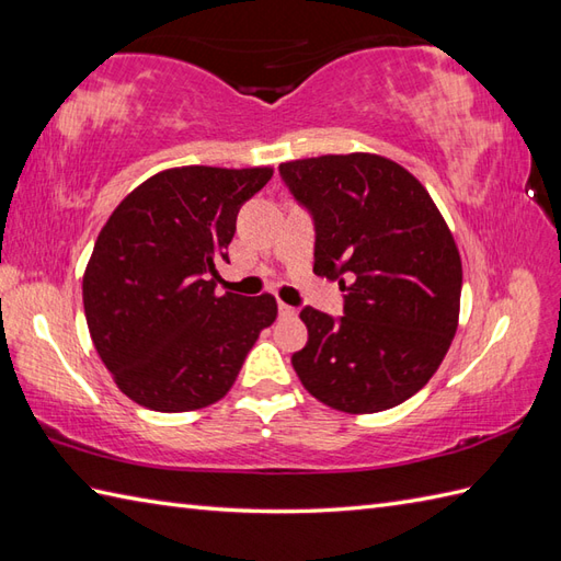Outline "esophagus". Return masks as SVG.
<instances>
[{"label":"esophagus","instance_id":"1","mask_svg":"<svg viewBox=\"0 0 561 561\" xmlns=\"http://www.w3.org/2000/svg\"><path fill=\"white\" fill-rule=\"evenodd\" d=\"M279 316H282V318H291V316H296V308H294V306H287V304H282V301H279Z\"/></svg>","mask_w":561,"mask_h":561}]
</instances>
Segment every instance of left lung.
Returning a JSON list of instances; mask_svg holds the SVG:
<instances>
[{"mask_svg":"<svg viewBox=\"0 0 561 561\" xmlns=\"http://www.w3.org/2000/svg\"><path fill=\"white\" fill-rule=\"evenodd\" d=\"M279 175L313 219V272L344 291V316L301 311L294 371L332 410L396 408L436 374L458 328L462 265L446 221L412 173L374 153L289 161Z\"/></svg>","mask_w":561,"mask_h":561,"instance_id":"1","label":"left lung"}]
</instances>
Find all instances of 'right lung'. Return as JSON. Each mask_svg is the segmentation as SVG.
<instances>
[{"label":"right lung","mask_w":561,"mask_h":561,"mask_svg":"<svg viewBox=\"0 0 561 561\" xmlns=\"http://www.w3.org/2000/svg\"><path fill=\"white\" fill-rule=\"evenodd\" d=\"M272 169L185 165L151 175L101 229L83 272V313L101 362L141 408L221 400L277 318L274 296H217L236 217Z\"/></svg>","instance_id":"add662e5"}]
</instances>
